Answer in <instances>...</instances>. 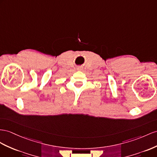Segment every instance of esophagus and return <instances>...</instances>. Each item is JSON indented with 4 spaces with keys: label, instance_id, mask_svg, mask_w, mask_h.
<instances>
[{
    "label": "esophagus",
    "instance_id": "34e87169",
    "mask_svg": "<svg viewBox=\"0 0 157 157\" xmlns=\"http://www.w3.org/2000/svg\"><path fill=\"white\" fill-rule=\"evenodd\" d=\"M77 70H82V67H81V66L78 67L77 68Z\"/></svg>",
    "mask_w": 157,
    "mask_h": 157
}]
</instances>
